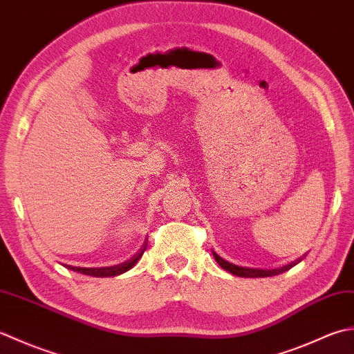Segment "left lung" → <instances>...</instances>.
Masks as SVG:
<instances>
[{
	"label": "left lung",
	"mask_w": 354,
	"mask_h": 354,
	"mask_svg": "<svg viewBox=\"0 0 354 354\" xmlns=\"http://www.w3.org/2000/svg\"><path fill=\"white\" fill-rule=\"evenodd\" d=\"M212 254H214L215 261H217L223 269L230 272V273H232V275L244 277V278H263V277L279 275V273H283V272L288 270L290 268H293L295 264L299 263L301 259L304 258V257L298 258L297 261H293V263L287 264V266H283V268H279V269H249V268H238V266H235V264H232V263H229V261H226V259H223L221 257H218L217 254H215V252H212Z\"/></svg>",
	"instance_id": "8db88e82"
}]
</instances>
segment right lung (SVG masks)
<instances>
[{"mask_svg":"<svg viewBox=\"0 0 354 354\" xmlns=\"http://www.w3.org/2000/svg\"><path fill=\"white\" fill-rule=\"evenodd\" d=\"M147 249V243H143L142 249L137 252V254L129 258L128 261L122 263V264H118V266H110V268H73V266H68L70 270H75V272H79V273H84V275H90V277H116V275H120V273H124L127 270H129L133 268V266L139 261V258L143 255V252H145Z\"/></svg>","mask_w":354,"mask_h":354,"instance_id":"add662e5","label":"right lung"}]
</instances>
